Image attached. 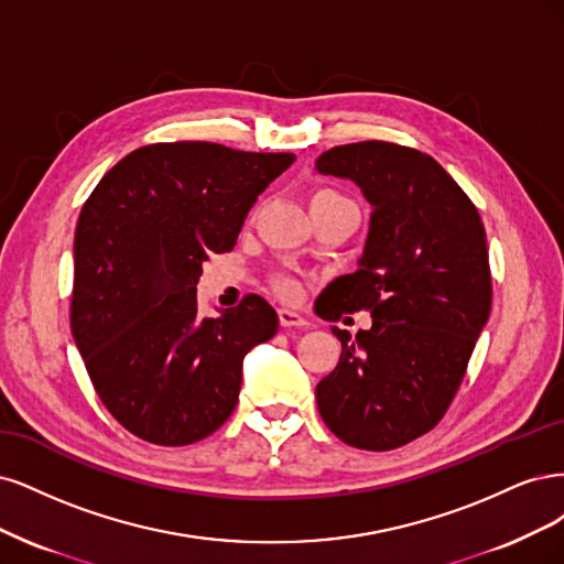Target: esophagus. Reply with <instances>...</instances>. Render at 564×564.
<instances>
[{"label": "esophagus", "instance_id": "34e87169", "mask_svg": "<svg viewBox=\"0 0 564 564\" xmlns=\"http://www.w3.org/2000/svg\"><path fill=\"white\" fill-rule=\"evenodd\" d=\"M279 323L283 325V328H304L306 318L300 316L297 312H293V308H279Z\"/></svg>", "mask_w": 564, "mask_h": 564}]
</instances>
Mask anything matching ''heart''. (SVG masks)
Returning <instances> with one entry per match:
<instances>
[{"instance_id": "1", "label": "heart", "mask_w": 564, "mask_h": 564, "mask_svg": "<svg viewBox=\"0 0 564 564\" xmlns=\"http://www.w3.org/2000/svg\"><path fill=\"white\" fill-rule=\"evenodd\" d=\"M337 196H339L337 192H330V189H323V192L314 194V198H312V202H321V198H337ZM279 290H281V293H285V295H293V293H295V283H293V281H288V279H283V281L279 283Z\"/></svg>"}]
</instances>
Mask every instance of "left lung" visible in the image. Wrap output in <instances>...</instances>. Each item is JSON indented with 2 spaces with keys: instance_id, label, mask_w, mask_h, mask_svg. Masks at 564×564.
<instances>
[{
  "instance_id": "obj_1",
  "label": "left lung",
  "mask_w": 564,
  "mask_h": 564,
  "mask_svg": "<svg viewBox=\"0 0 564 564\" xmlns=\"http://www.w3.org/2000/svg\"><path fill=\"white\" fill-rule=\"evenodd\" d=\"M321 175L351 180L372 208L354 274L335 279L321 318L368 308L370 330L341 341L316 403L339 441L393 449L443 420L492 306L485 227L476 206L429 154L393 142L341 144Z\"/></svg>"
}]
</instances>
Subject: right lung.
<instances>
[{"instance_id": "1", "label": "right lung", "mask_w": 564, "mask_h": 564, "mask_svg": "<svg viewBox=\"0 0 564 564\" xmlns=\"http://www.w3.org/2000/svg\"><path fill=\"white\" fill-rule=\"evenodd\" d=\"M295 154L156 142L107 171L75 231L72 337L102 405L138 438L189 445L239 401L246 354L276 335L260 295L204 318L196 283L236 246L258 196Z\"/></svg>"}]
</instances>
